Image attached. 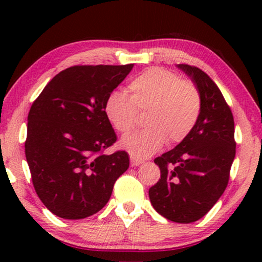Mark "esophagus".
Masks as SVG:
<instances>
[{"instance_id":"obj_1","label":"esophagus","mask_w":262,"mask_h":262,"mask_svg":"<svg viewBox=\"0 0 262 262\" xmlns=\"http://www.w3.org/2000/svg\"><path fill=\"white\" fill-rule=\"evenodd\" d=\"M131 167H138V166H141V164L143 163L142 161H139V160H136V159H134V157H131Z\"/></svg>"}]
</instances>
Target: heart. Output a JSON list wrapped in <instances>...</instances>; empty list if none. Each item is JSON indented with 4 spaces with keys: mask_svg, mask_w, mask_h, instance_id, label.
Wrapping results in <instances>:
<instances>
[{
    "mask_svg": "<svg viewBox=\"0 0 262 262\" xmlns=\"http://www.w3.org/2000/svg\"><path fill=\"white\" fill-rule=\"evenodd\" d=\"M131 95L114 91L105 101V114L120 134L132 131L138 112H146L145 130L124 136L120 148L135 159H146L168 141L179 143L187 137L198 120L202 99L191 81L162 68H150L128 84Z\"/></svg>",
    "mask_w": 262,
    "mask_h": 262,
    "instance_id": "heart-1",
    "label": "heart"
}]
</instances>
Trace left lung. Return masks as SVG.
<instances>
[{"label":"left lung","instance_id":"8db88e82","mask_svg":"<svg viewBox=\"0 0 262 262\" xmlns=\"http://www.w3.org/2000/svg\"><path fill=\"white\" fill-rule=\"evenodd\" d=\"M200 93L198 120L184 141L154 160L161 179L149 189L154 209L175 223L205 216L227 188L236 143L234 117L216 83L203 70L178 64Z\"/></svg>","mask_w":262,"mask_h":262}]
</instances>
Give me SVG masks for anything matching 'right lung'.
I'll return each mask as SVG.
<instances>
[{
  "label": "right lung",
  "mask_w": 262,
  "mask_h": 262,
  "mask_svg": "<svg viewBox=\"0 0 262 262\" xmlns=\"http://www.w3.org/2000/svg\"><path fill=\"white\" fill-rule=\"evenodd\" d=\"M126 66H76L57 74L32 105L25 154L42 204L66 220L99 212L127 170V152L103 155L117 141L105 101L130 74Z\"/></svg>",
  "instance_id": "add662e5"
}]
</instances>
